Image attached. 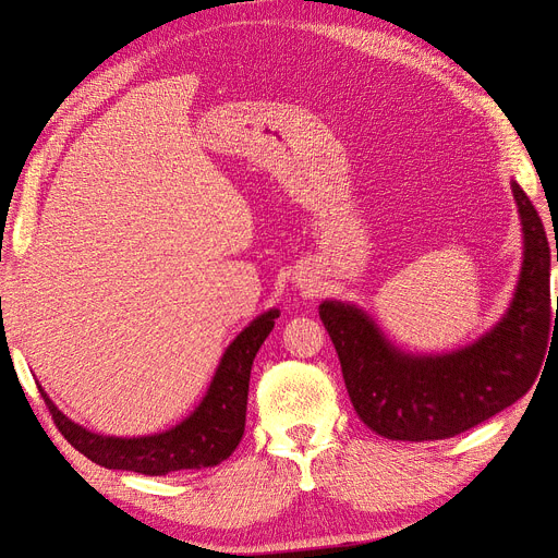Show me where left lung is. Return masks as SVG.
<instances>
[{"label": "left lung", "mask_w": 558, "mask_h": 558, "mask_svg": "<svg viewBox=\"0 0 558 558\" xmlns=\"http://www.w3.org/2000/svg\"><path fill=\"white\" fill-rule=\"evenodd\" d=\"M523 263L508 312L477 342L414 356L386 340L361 307L324 300L318 316L342 363L353 410L388 440H445L510 408L533 386L556 318L549 295L551 253L529 195L512 181ZM558 263V248H556Z\"/></svg>", "instance_id": "8db88e82"}]
</instances>
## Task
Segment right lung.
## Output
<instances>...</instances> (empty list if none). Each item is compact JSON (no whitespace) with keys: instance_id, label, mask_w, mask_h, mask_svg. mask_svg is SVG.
I'll use <instances>...</instances> for the list:
<instances>
[{"instance_id":"1","label":"right lung","mask_w":558,"mask_h":558,"mask_svg":"<svg viewBox=\"0 0 558 558\" xmlns=\"http://www.w3.org/2000/svg\"><path fill=\"white\" fill-rule=\"evenodd\" d=\"M275 318H279V310H269L253 318L234 337L216 367L205 398L170 430L142 437L97 435L66 418L41 386L39 391L64 440L97 465L150 477L179 470L214 468L226 461L242 440L251 365L265 337L272 332Z\"/></svg>"}]
</instances>
